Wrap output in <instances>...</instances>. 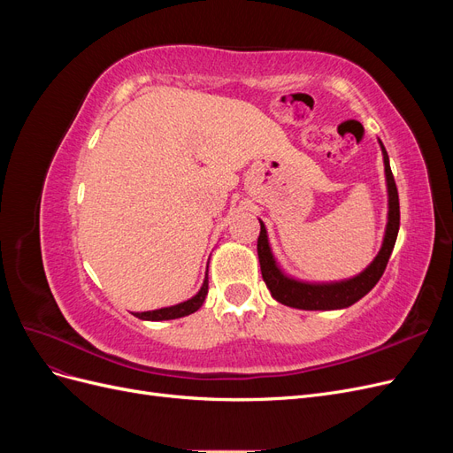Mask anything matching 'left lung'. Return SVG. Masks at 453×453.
<instances>
[{
  "label": "left lung",
  "mask_w": 453,
  "mask_h": 453,
  "mask_svg": "<svg viewBox=\"0 0 453 453\" xmlns=\"http://www.w3.org/2000/svg\"><path fill=\"white\" fill-rule=\"evenodd\" d=\"M380 145L383 153V166H386V181H388V195H389L386 238H383L381 250L376 255V258L370 263V266H366L359 273V276L344 280V281H334V283H306V281H298L285 276L270 251L266 228L263 221H260V234L257 240L260 272H263V280L270 289L272 296L276 298L278 303L291 308H298V310H340L357 303L359 298H363L380 281L383 270L388 266L391 251L395 248L396 234H399V225H401L399 193H396V185L391 173L388 150L381 142Z\"/></svg>",
  "instance_id": "1"
}]
</instances>
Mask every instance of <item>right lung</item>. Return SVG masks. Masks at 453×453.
<instances>
[{"instance_id":"right-lung-1","label":"right lung","mask_w":453,"mask_h":453,"mask_svg":"<svg viewBox=\"0 0 453 453\" xmlns=\"http://www.w3.org/2000/svg\"><path fill=\"white\" fill-rule=\"evenodd\" d=\"M205 295H208V273H205V280L200 287V291L193 296L185 300L181 304H175L170 308H160V310H153V311H138L134 313L135 318H140L143 321H166V319H177V318H185V315L195 313L205 300Z\"/></svg>"}]
</instances>
